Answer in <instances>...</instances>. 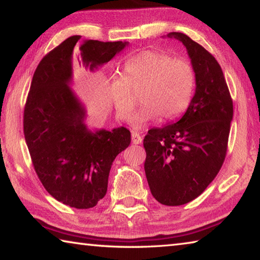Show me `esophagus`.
<instances>
[{
  "mask_svg": "<svg viewBox=\"0 0 260 260\" xmlns=\"http://www.w3.org/2000/svg\"><path fill=\"white\" fill-rule=\"evenodd\" d=\"M142 136H141L138 132H132V142L134 144H140L142 142Z\"/></svg>",
  "mask_w": 260,
  "mask_h": 260,
  "instance_id": "1",
  "label": "esophagus"
}]
</instances>
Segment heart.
<instances>
[{
    "mask_svg": "<svg viewBox=\"0 0 260 260\" xmlns=\"http://www.w3.org/2000/svg\"><path fill=\"white\" fill-rule=\"evenodd\" d=\"M124 77L113 74L105 85L110 102L120 119H128L136 105L133 90L141 91L142 105L131 118L140 129L161 117L175 120L188 109L196 85V72L190 60L174 58L161 51L147 50L124 63Z\"/></svg>",
    "mask_w": 260,
    "mask_h": 260,
    "instance_id": "heart-1",
    "label": "heart"
}]
</instances>
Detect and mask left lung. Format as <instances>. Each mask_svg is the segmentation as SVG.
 Masks as SVG:
<instances>
[{
    "mask_svg": "<svg viewBox=\"0 0 260 260\" xmlns=\"http://www.w3.org/2000/svg\"><path fill=\"white\" fill-rule=\"evenodd\" d=\"M186 47L196 72V89L177 122L152 128L143 140L144 171L152 196L177 206L203 192L221 169L233 120V101L217 59L188 35L171 32Z\"/></svg>",
    "mask_w": 260,
    "mask_h": 260,
    "instance_id": "8db88e82",
    "label": "left lung"
}]
</instances>
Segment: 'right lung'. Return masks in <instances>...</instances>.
I'll use <instances>...</instances> for the list:
<instances>
[{"label": "right lung", "mask_w": 260, "mask_h": 260, "mask_svg": "<svg viewBox=\"0 0 260 260\" xmlns=\"http://www.w3.org/2000/svg\"><path fill=\"white\" fill-rule=\"evenodd\" d=\"M80 35L68 38L43 57L24 109V135L35 172L60 203L90 209L108 190L111 165L129 146L131 132L88 129L86 109L71 89L72 58ZM128 42L86 40L79 48L90 71L108 63Z\"/></svg>", "instance_id": "right-lung-1"}]
</instances>
